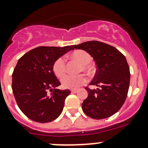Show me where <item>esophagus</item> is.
<instances>
[{
	"instance_id": "34e87169",
	"label": "esophagus",
	"mask_w": 148,
	"mask_h": 148,
	"mask_svg": "<svg viewBox=\"0 0 148 148\" xmlns=\"http://www.w3.org/2000/svg\"><path fill=\"white\" fill-rule=\"evenodd\" d=\"M71 93H77V92H78V90H77V89H71Z\"/></svg>"
}]
</instances>
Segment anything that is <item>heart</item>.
I'll return each mask as SVG.
<instances>
[{"label":"heart","instance_id":"heart-1","mask_svg":"<svg viewBox=\"0 0 148 148\" xmlns=\"http://www.w3.org/2000/svg\"><path fill=\"white\" fill-rule=\"evenodd\" d=\"M70 57L75 59L81 64L79 68V72L84 71L87 74L92 72V66L90 62H92V56L87 51L84 50H76L70 54ZM53 71L58 78H62L66 73L65 59L63 57H59L56 59L53 64ZM87 82V78L84 74H79L77 76H66L62 79V86L67 89H78Z\"/></svg>","mask_w":148,"mask_h":148}]
</instances>
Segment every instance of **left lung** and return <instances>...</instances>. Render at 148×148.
<instances>
[{
    "label": "left lung",
    "instance_id": "obj_1",
    "mask_svg": "<svg viewBox=\"0 0 148 148\" xmlns=\"http://www.w3.org/2000/svg\"><path fill=\"white\" fill-rule=\"evenodd\" d=\"M73 47L87 51L97 65L89 85L98 88L85 87L89 95L82 103L83 112L95 120L111 117L120 110L127 96L130 72L126 58L114 46L100 41H86Z\"/></svg>",
    "mask_w": 148,
    "mask_h": 148
}]
</instances>
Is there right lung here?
<instances>
[{"instance_id":"obj_1","label":"right lung","mask_w":148,"mask_h":148,"mask_svg":"<svg viewBox=\"0 0 148 148\" xmlns=\"http://www.w3.org/2000/svg\"><path fill=\"white\" fill-rule=\"evenodd\" d=\"M72 49L73 46H38L18 61L12 74V90L20 110L31 120L51 122L62 112L71 92L56 89L61 83L52 67L58 58Z\"/></svg>"}]
</instances>
